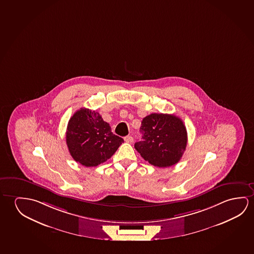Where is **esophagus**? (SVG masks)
I'll list each match as a JSON object with an SVG mask.
<instances>
[{
    "mask_svg": "<svg viewBox=\"0 0 254 254\" xmlns=\"http://www.w3.org/2000/svg\"><path fill=\"white\" fill-rule=\"evenodd\" d=\"M124 141L127 143H132L133 141V138L132 136H126L124 137Z\"/></svg>",
    "mask_w": 254,
    "mask_h": 254,
    "instance_id": "1",
    "label": "esophagus"
}]
</instances>
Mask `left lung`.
<instances>
[{"instance_id":"8db88e82","label":"left lung","mask_w":254,"mask_h":254,"mask_svg":"<svg viewBox=\"0 0 254 254\" xmlns=\"http://www.w3.org/2000/svg\"><path fill=\"white\" fill-rule=\"evenodd\" d=\"M142 141L134 148L144 160L160 168L177 164L188 143V132L181 119L173 114L151 113L142 120Z\"/></svg>"}]
</instances>
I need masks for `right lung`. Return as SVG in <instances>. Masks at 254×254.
<instances>
[{
  "label": "right lung",
  "instance_id": "obj_1",
  "mask_svg": "<svg viewBox=\"0 0 254 254\" xmlns=\"http://www.w3.org/2000/svg\"><path fill=\"white\" fill-rule=\"evenodd\" d=\"M66 141L74 161L93 167L111 158L124 140L113 133L98 112L81 108L68 121Z\"/></svg>",
  "mask_w": 254,
  "mask_h": 254
}]
</instances>
